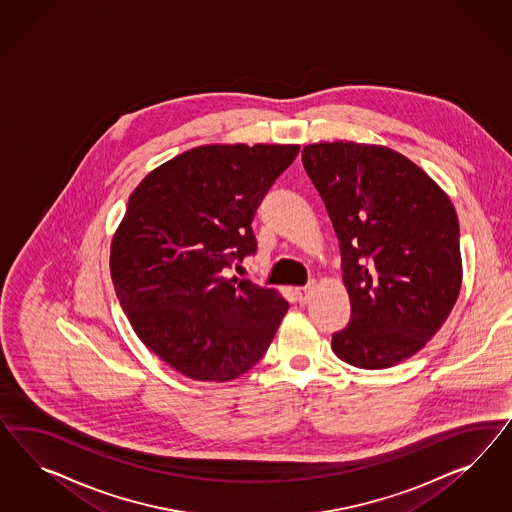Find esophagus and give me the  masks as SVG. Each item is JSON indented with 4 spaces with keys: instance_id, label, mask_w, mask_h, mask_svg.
I'll return each mask as SVG.
<instances>
[{
    "instance_id": "1",
    "label": "esophagus",
    "mask_w": 512,
    "mask_h": 512,
    "mask_svg": "<svg viewBox=\"0 0 512 512\" xmlns=\"http://www.w3.org/2000/svg\"><path fill=\"white\" fill-rule=\"evenodd\" d=\"M315 293V283L311 281L308 283L306 287H300V289H296V300L304 306V304H308L311 300V296Z\"/></svg>"
}]
</instances>
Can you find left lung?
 Masks as SVG:
<instances>
[{
    "instance_id": "left-lung-1",
    "label": "left lung",
    "mask_w": 512,
    "mask_h": 512,
    "mask_svg": "<svg viewBox=\"0 0 512 512\" xmlns=\"http://www.w3.org/2000/svg\"><path fill=\"white\" fill-rule=\"evenodd\" d=\"M340 240L351 321L332 336L343 362L383 370L413 357L462 289L460 225L449 195L400 152L349 140L302 150Z\"/></svg>"
}]
</instances>
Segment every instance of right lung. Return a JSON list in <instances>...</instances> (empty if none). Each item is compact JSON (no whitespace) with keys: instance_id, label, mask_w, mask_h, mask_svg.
I'll return each instance as SVG.
<instances>
[{"instance_id":"add662e5","label":"right lung","mask_w":512,"mask_h":512,"mask_svg":"<svg viewBox=\"0 0 512 512\" xmlns=\"http://www.w3.org/2000/svg\"><path fill=\"white\" fill-rule=\"evenodd\" d=\"M298 144H204L148 172L110 244L116 296L140 341L195 381H233L274 340L289 302L225 278L257 240L255 210Z\"/></svg>"}]
</instances>
